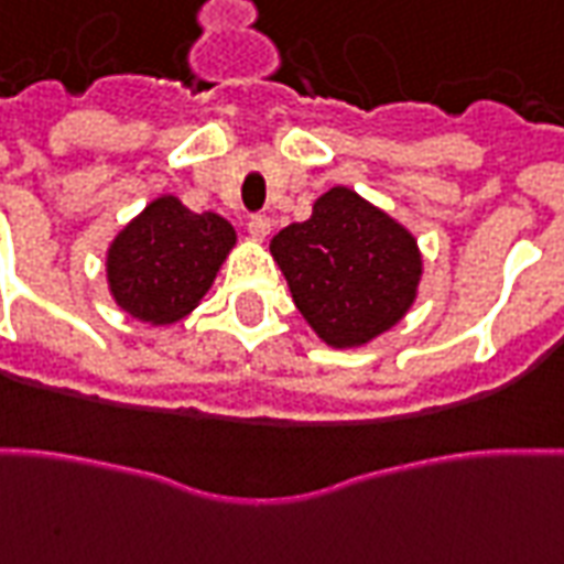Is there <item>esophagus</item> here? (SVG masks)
Segmentation results:
<instances>
[{
	"mask_svg": "<svg viewBox=\"0 0 564 564\" xmlns=\"http://www.w3.org/2000/svg\"><path fill=\"white\" fill-rule=\"evenodd\" d=\"M248 232L253 241H265V236L271 232V218L265 215H257V218L248 220Z\"/></svg>",
	"mask_w": 564,
	"mask_h": 564,
	"instance_id": "esophagus-1",
	"label": "esophagus"
}]
</instances>
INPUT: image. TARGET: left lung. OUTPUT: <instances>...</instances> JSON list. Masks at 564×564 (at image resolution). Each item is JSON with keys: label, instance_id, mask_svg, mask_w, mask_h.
Wrapping results in <instances>:
<instances>
[{"label": "left lung", "instance_id": "left-lung-1", "mask_svg": "<svg viewBox=\"0 0 564 564\" xmlns=\"http://www.w3.org/2000/svg\"><path fill=\"white\" fill-rule=\"evenodd\" d=\"M269 250L299 314L332 349L377 340L419 299V239L346 185L316 197L311 218L283 227Z\"/></svg>", "mask_w": 564, "mask_h": 564}]
</instances>
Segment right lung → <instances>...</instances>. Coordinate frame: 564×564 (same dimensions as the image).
<instances>
[{"label":"right lung","mask_w":564,"mask_h":564,"mask_svg":"<svg viewBox=\"0 0 564 564\" xmlns=\"http://www.w3.org/2000/svg\"><path fill=\"white\" fill-rule=\"evenodd\" d=\"M236 248V227L191 212L173 194L154 197L107 248V290L119 311L149 325L185 319L212 290Z\"/></svg>","instance_id":"add662e5"}]
</instances>
